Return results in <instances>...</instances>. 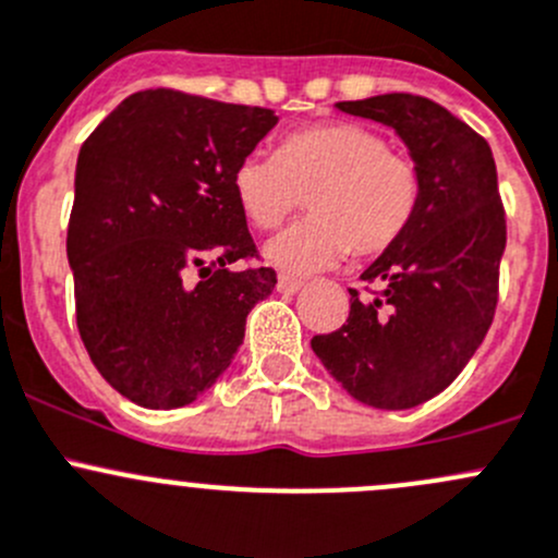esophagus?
<instances>
[{"label":"esophagus","instance_id":"obj_1","mask_svg":"<svg viewBox=\"0 0 558 558\" xmlns=\"http://www.w3.org/2000/svg\"><path fill=\"white\" fill-rule=\"evenodd\" d=\"M300 289H302V280L289 278V275H280V278H278V291H280V294L291 296V294H296V291H300Z\"/></svg>","mask_w":558,"mask_h":558}]
</instances>
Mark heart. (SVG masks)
Here are the masks:
<instances>
[{
  "label": "heart",
  "instance_id": "b5f03b06",
  "mask_svg": "<svg viewBox=\"0 0 558 558\" xmlns=\"http://www.w3.org/2000/svg\"><path fill=\"white\" fill-rule=\"evenodd\" d=\"M253 227L275 229L305 196L307 221L264 245V258L291 275L335 267L351 251L375 258L399 243L421 196L418 170L359 123H318L286 134L275 159L247 156L232 178Z\"/></svg>",
  "mask_w": 558,
  "mask_h": 558
}]
</instances>
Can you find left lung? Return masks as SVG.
I'll return each instance as SVG.
<instances>
[{
    "instance_id": "8db88e82",
    "label": "left lung",
    "mask_w": 558,
    "mask_h": 558,
    "mask_svg": "<svg viewBox=\"0 0 558 558\" xmlns=\"http://www.w3.org/2000/svg\"><path fill=\"white\" fill-rule=\"evenodd\" d=\"M337 110L397 132L421 196L408 232L362 272L380 294L351 289L345 324L311 345L353 399L408 410L451 386L492 326L505 253L497 165L475 129L426 97L380 94Z\"/></svg>"
}]
</instances>
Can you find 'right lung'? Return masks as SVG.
Listing matches in <instances>:
<instances>
[{
  "label": "right lung",
  "instance_id": "right-lung-1",
  "mask_svg": "<svg viewBox=\"0 0 558 558\" xmlns=\"http://www.w3.org/2000/svg\"><path fill=\"white\" fill-rule=\"evenodd\" d=\"M275 123L264 107L156 88L123 99L83 143L66 229L77 329L94 367L140 408L205 393L278 283L269 267H229L256 253L234 170Z\"/></svg>",
  "mask_w": 558,
  "mask_h": 558
}]
</instances>
